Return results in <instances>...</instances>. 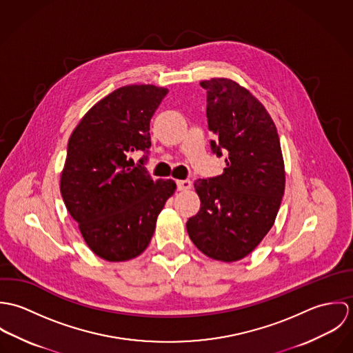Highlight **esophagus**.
Instances as JSON below:
<instances>
[{
  "label": "esophagus",
  "mask_w": 353,
  "mask_h": 353,
  "mask_svg": "<svg viewBox=\"0 0 353 353\" xmlns=\"http://www.w3.org/2000/svg\"><path fill=\"white\" fill-rule=\"evenodd\" d=\"M176 186H178V190H181V192L189 190V189L192 188V181H190V179H183V181H178V182H176Z\"/></svg>",
  "instance_id": "34e87169"
}]
</instances>
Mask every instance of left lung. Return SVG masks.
Wrapping results in <instances>:
<instances>
[{"instance_id": "8db88e82", "label": "left lung", "mask_w": 353, "mask_h": 353, "mask_svg": "<svg viewBox=\"0 0 353 353\" xmlns=\"http://www.w3.org/2000/svg\"><path fill=\"white\" fill-rule=\"evenodd\" d=\"M200 85L210 150L219 157L227 153V167L194 182L201 208L186 228L205 255L234 262L250 254L274 223L285 188L284 160L274 122L246 88L228 79Z\"/></svg>"}]
</instances>
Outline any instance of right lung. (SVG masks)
I'll return each mask as SVG.
<instances>
[{
    "label": "right lung",
    "instance_id": "right-lung-1",
    "mask_svg": "<svg viewBox=\"0 0 353 353\" xmlns=\"http://www.w3.org/2000/svg\"><path fill=\"white\" fill-rule=\"evenodd\" d=\"M167 88L126 85L98 101L73 130L61 175V194L88 248L111 262L144 252L156 220L174 194V181H153L144 164L150 122ZM146 154L136 166L131 152Z\"/></svg>",
    "mask_w": 353,
    "mask_h": 353
}]
</instances>
